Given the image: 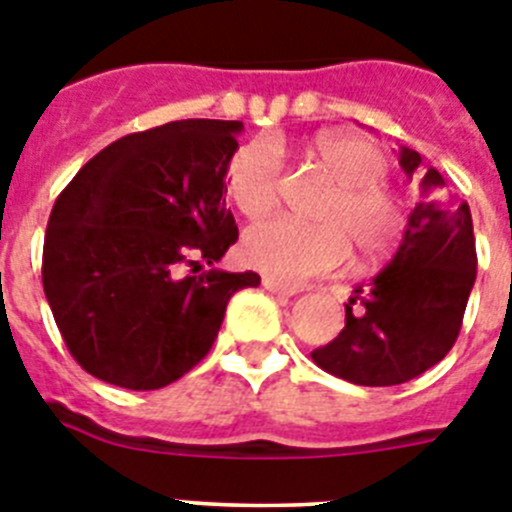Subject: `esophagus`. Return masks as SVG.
<instances>
[{
    "label": "esophagus",
    "mask_w": 512,
    "mask_h": 512,
    "mask_svg": "<svg viewBox=\"0 0 512 512\" xmlns=\"http://www.w3.org/2000/svg\"><path fill=\"white\" fill-rule=\"evenodd\" d=\"M261 284H264V289L266 292H271V295H284V297L297 295V287H289V284L277 282V279H271V277L261 279Z\"/></svg>",
    "instance_id": "esophagus-1"
}]
</instances>
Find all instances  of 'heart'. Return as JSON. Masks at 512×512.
<instances>
[{
  "label": "heart",
  "instance_id": "1",
  "mask_svg": "<svg viewBox=\"0 0 512 512\" xmlns=\"http://www.w3.org/2000/svg\"><path fill=\"white\" fill-rule=\"evenodd\" d=\"M333 194L318 210L320 225H302L274 217L243 235V259L253 269L282 282L323 277L346 264L351 246L361 259L387 256L402 241L408 212L384 179L387 156L372 140L354 135H320L310 146ZM230 200L248 217L259 220L279 205L282 158L269 140H251L230 156L225 169Z\"/></svg>",
  "mask_w": 512,
  "mask_h": 512
}]
</instances>
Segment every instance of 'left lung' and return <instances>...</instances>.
Listing matches in <instances>:
<instances>
[{
  "instance_id": "1",
  "label": "left lung",
  "mask_w": 512,
  "mask_h": 512,
  "mask_svg": "<svg viewBox=\"0 0 512 512\" xmlns=\"http://www.w3.org/2000/svg\"><path fill=\"white\" fill-rule=\"evenodd\" d=\"M400 166L420 189L400 248L372 287L354 289L341 333L310 354L323 372L361 387L410 382L449 354L477 279L467 202L413 148H400Z\"/></svg>"
}]
</instances>
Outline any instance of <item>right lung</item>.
Returning <instances> with one entry per match:
<instances>
[{"label": "right lung", "mask_w": 512, "mask_h": 512, "mask_svg": "<svg viewBox=\"0 0 512 512\" xmlns=\"http://www.w3.org/2000/svg\"><path fill=\"white\" fill-rule=\"evenodd\" d=\"M241 130L176 120L125 135L58 194L43 289L84 372L125 390L166 387L210 354L230 297L259 287L253 271L194 277L238 241L223 194Z\"/></svg>", "instance_id": "obj_1"}]
</instances>
